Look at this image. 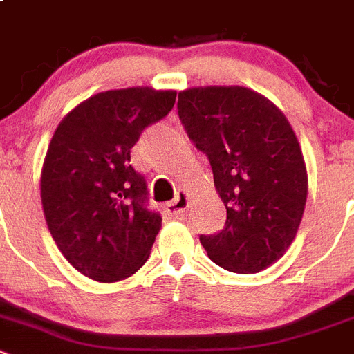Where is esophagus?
<instances>
[{
    "mask_svg": "<svg viewBox=\"0 0 354 354\" xmlns=\"http://www.w3.org/2000/svg\"><path fill=\"white\" fill-rule=\"evenodd\" d=\"M187 207H189V194H187L186 191H180L171 202H168L167 205H165V212H167L168 216L179 217L186 212Z\"/></svg>",
    "mask_w": 354,
    "mask_h": 354,
    "instance_id": "1",
    "label": "esophagus"
}]
</instances>
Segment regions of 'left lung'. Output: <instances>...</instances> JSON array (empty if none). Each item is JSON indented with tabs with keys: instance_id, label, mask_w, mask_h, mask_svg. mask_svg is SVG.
I'll use <instances>...</instances> for the list:
<instances>
[{
	"instance_id": "obj_1",
	"label": "left lung",
	"mask_w": 354,
	"mask_h": 354,
	"mask_svg": "<svg viewBox=\"0 0 354 354\" xmlns=\"http://www.w3.org/2000/svg\"><path fill=\"white\" fill-rule=\"evenodd\" d=\"M179 118L205 152L226 225L200 236L214 263L256 274L275 263L297 236L307 202V168L290 121L277 105L242 86L189 87Z\"/></svg>"
}]
</instances>
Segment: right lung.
I'll return each mask as SVG.
<instances>
[{
  "label": "right lung",
  "mask_w": 354,
  "mask_h": 354,
  "mask_svg": "<svg viewBox=\"0 0 354 354\" xmlns=\"http://www.w3.org/2000/svg\"><path fill=\"white\" fill-rule=\"evenodd\" d=\"M175 96L152 87L98 93L52 135L40 177L45 221L64 258L93 281H122L151 254L161 216L145 207L147 186L129 152Z\"/></svg>",
  "instance_id": "1"
}]
</instances>
